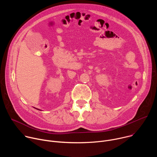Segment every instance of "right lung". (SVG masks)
Returning a JSON list of instances; mask_svg holds the SVG:
<instances>
[{
    "label": "right lung",
    "instance_id": "right-lung-1",
    "mask_svg": "<svg viewBox=\"0 0 157 157\" xmlns=\"http://www.w3.org/2000/svg\"><path fill=\"white\" fill-rule=\"evenodd\" d=\"M35 109H37V110H40V109H36V108H35V107H34Z\"/></svg>",
    "mask_w": 157,
    "mask_h": 157
}]
</instances>
